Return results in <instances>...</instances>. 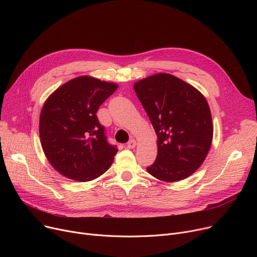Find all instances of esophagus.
I'll list each match as a JSON object with an SVG mask.
<instances>
[{
  "instance_id": "1",
  "label": "esophagus",
  "mask_w": 257,
  "mask_h": 257,
  "mask_svg": "<svg viewBox=\"0 0 257 257\" xmlns=\"http://www.w3.org/2000/svg\"><path fill=\"white\" fill-rule=\"evenodd\" d=\"M137 147V142L134 141V140H131V141H129V143L127 144V148L128 149H134V148Z\"/></svg>"
}]
</instances>
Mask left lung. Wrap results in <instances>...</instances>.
Listing matches in <instances>:
<instances>
[{"label": "left lung", "mask_w": 257, "mask_h": 257, "mask_svg": "<svg viewBox=\"0 0 257 257\" xmlns=\"http://www.w3.org/2000/svg\"><path fill=\"white\" fill-rule=\"evenodd\" d=\"M157 136V157L147 171L164 182L193 175L209 152L213 125L208 103L180 78L159 73L133 85Z\"/></svg>", "instance_id": "8db88e82"}]
</instances>
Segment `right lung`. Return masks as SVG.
<instances>
[{"mask_svg":"<svg viewBox=\"0 0 257 257\" xmlns=\"http://www.w3.org/2000/svg\"><path fill=\"white\" fill-rule=\"evenodd\" d=\"M117 84L90 76H79L54 90L39 116L43 151L62 176L86 182L103 175L117 149L107 143L97 117L100 105Z\"/></svg>","mask_w":257,"mask_h":257,"instance_id":"right-lung-1","label":"right lung"}]
</instances>
